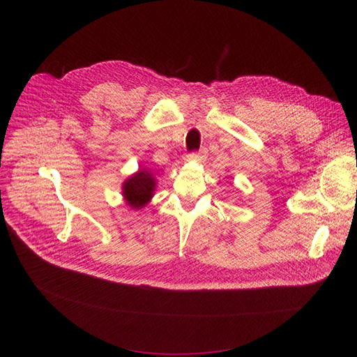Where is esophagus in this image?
<instances>
[{"mask_svg":"<svg viewBox=\"0 0 357 357\" xmlns=\"http://www.w3.org/2000/svg\"><path fill=\"white\" fill-rule=\"evenodd\" d=\"M207 155H208V149L207 147H201L199 152H198V159H204Z\"/></svg>","mask_w":357,"mask_h":357,"instance_id":"esophagus-1","label":"esophagus"}]
</instances>
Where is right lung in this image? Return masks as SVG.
I'll list each match as a JSON object with an SVG mask.
<instances>
[{
	"instance_id": "obj_1",
	"label": "right lung",
	"mask_w": 357,
	"mask_h": 357,
	"mask_svg": "<svg viewBox=\"0 0 357 357\" xmlns=\"http://www.w3.org/2000/svg\"><path fill=\"white\" fill-rule=\"evenodd\" d=\"M155 179L147 171H139L136 175L128 178L123 185V195L130 207L142 208L153 197Z\"/></svg>"
}]
</instances>
